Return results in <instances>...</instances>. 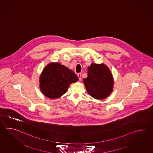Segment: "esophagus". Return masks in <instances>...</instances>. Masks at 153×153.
<instances>
[{
	"instance_id": "1",
	"label": "esophagus",
	"mask_w": 153,
	"mask_h": 153,
	"mask_svg": "<svg viewBox=\"0 0 153 153\" xmlns=\"http://www.w3.org/2000/svg\"><path fill=\"white\" fill-rule=\"evenodd\" d=\"M77 76H78V78H79V81H81L82 79V75L81 74V73H79L77 74Z\"/></svg>"
}]
</instances>
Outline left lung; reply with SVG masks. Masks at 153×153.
Instances as JSON below:
<instances>
[{"instance_id": "obj_1", "label": "left lung", "mask_w": 153, "mask_h": 153, "mask_svg": "<svg viewBox=\"0 0 153 153\" xmlns=\"http://www.w3.org/2000/svg\"><path fill=\"white\" fill-rule=\"evenodd\" d=\"M83 82L88 94L96 99H105L112 91V75L103 64H91L88 69V77Z\"/></svg>"}]
</instances>
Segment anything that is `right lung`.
Masks as SVG:
<instances>
[{
    "mask_svg": "<svg viewBox=\"0 0 153 153\" xmlns=\"http://www.w3.org/2000/svg\"><path fill=\"white\" fill-rule=\"evenodd\" d=\"M78 80L74 72L58 62L47 65L41 75L40 89L44 95L56 99L65 93L72 83Z\"/></svg>",
    "mask_w": 153,
    "mask_h": 153,
    "instance_id": "add662e5",
    "label": "right lung"
}]
</instances>
